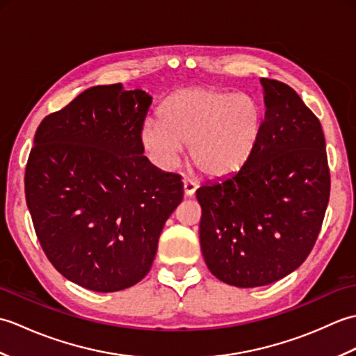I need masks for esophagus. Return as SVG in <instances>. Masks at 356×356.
I'll list each match as a JSON object with an SVG mask.
<instances>
[{"label":"esophagus","mask_w":356,"mask_h":356,"mask_svg":"<svg viewBox=\"0 0 356 356\" xmlns=\"http://www.w3.org/2000/svg\"><path fill=\"white\" fill-rule=\"evenodd\" d=\"M197 190V184L191 179H184V191L186 197H191V195Z\"/></svg>","instance_id":"esophagus-1"}]
</instances>
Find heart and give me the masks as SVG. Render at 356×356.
<instances>
[{"instance_id":"1","label":"heart","mask_w":356,"mask_h":356,"mask_svg":"<svg viewBox=\"0 0 356 356\" xmlns=\"http://www.w3.org/2000/svg\"><path fill=\"white\" fill-rule=\"evenodd\" d=\"M261 130L263 110L252 96L190 87L166 97L161 120H145L140 136L159 165H172L182 147H190L195 168L211 179H223L249 162Z\"/></svg>"}]
</instances>
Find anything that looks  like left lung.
Here are the masks:
<instances>
[{
  "label": "left lung",
  "mask_w": 356,
  "mask_h": 356,
  "mask_svg": "<svg viewBox=\"0 0 356 356\" xmlns=\"http://www.w3.org/2000/svg\"><path fill=\"white\" fill-rule=\"evenodd\" d=\"M266 113L252 157L238 172L200 186V248L211 274L237 287L266 286L303 263L330 194L318 118L293 88L260 79Z\"/></svg>",
  "instance_id": "1"
}]
</instances>
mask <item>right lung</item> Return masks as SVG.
<instances>
[{
  "instance_id": "obj_1",
  "label": "right lung",
  "mask_w": 356,
  "mask_h": 356,
  "mask_svg": "<svg viewBox=\"0 0 356 356\" xmlns=\"http://www.w3.org/2000/svg\"><path fill=\"white\" fill-rule=\"evenodd\" d=\"M153 97L96 86L38 127L26 166V202L55 269L95 292L145 277L165 222L184 199L182 177L143 156Z\"/></svg>"
}]
</instances>
